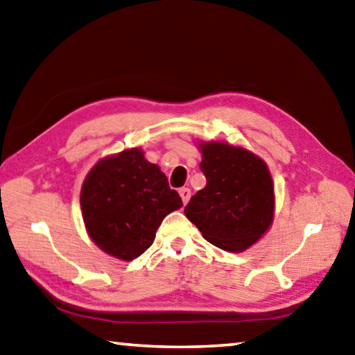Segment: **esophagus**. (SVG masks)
I'll return each mask as SVG.
<instances>
[{
    "label": "esophagus",
    "instance_id": "34e87169",
    "mask_svg": "<svg viewBox=\"0 0 355 355\" xmlns=\"http://www.w3.org/2000/svg\"><path fill=\"white\" fill-rule=\"evenodd\" d=\"M178 192H180V197H182V200H183V203L184 205L188 203L189 198H191V189L189 188H182Z\"/></svg>",
    "mask_w": 355,
    "mask_h": 355
}]
</instances>
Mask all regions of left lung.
I'll return each mask as SVG.
<instances>
[{
    "label": "left lung",
    "instance_id": "obj_1",
    "mask_svg": "<svg viewBox=\"0 0 355 355\" xmlns=\"http://www.w3.org/2000/svg\"><path fill=\"white\" fill-rule=\"evenodd\" d=\"M206 186L184 214L206 241L230 253L254 245L272 227L275 184L266 161L220 141L198 143Z\"/></svg>",
    "mask_w": 355,
    "mask_h": 355
}]
</instances>
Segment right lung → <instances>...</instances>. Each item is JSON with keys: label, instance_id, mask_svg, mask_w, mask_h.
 <instances>
[{"label": "right lung", "instance_id": "right-lung-1", "mask_svg": "<svg viewBox=\"0 0 355 355\" xmlns=\"http://www.w3.org/2000/svg\"><path fill=\"white\" fill-rule=\"evenodd\" d=\"M182 206L164 173L137 147L99 159L80 191L88 236L102 251L121 261L143 254L153 243L163 218Z\"/></svg>", "mask_w": 355, "mask_h": 355}]
</instances>
